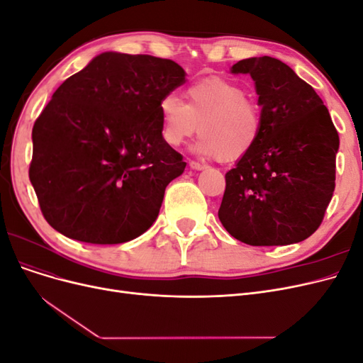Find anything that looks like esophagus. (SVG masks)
I'll return each instance as SVG.
<instances>
[{
	"instance_id": "esophagus-1",
	"label": "esophagus",
	"mask_w": 363,
	"mask_h": 363,
	"mask_svg": "<svg viewBox=\"0 0 363 363\" xmlns=\"http://www.w3.org/2000/svg\"><path fill=\"white\" fill-rule=\"evenodd\" d=\"M189 167H191V169H195V171H201V169H204V168H206V164H203V163H200V162L191 160V162H189Z\"/></svg>"
}]
</instances>
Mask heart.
<instances>
[{
  "label": "heart",
  "mask_w": 363,
  "mask_h": 363,
  "mask_svg": "<svg viewBox=\"0 0 363 363\" xmlns=\"http://www.w3.org/2000/svg\"><path fill=\"white\" fill-rule=\"evenodd\" d=\"M162 138L169 147H180L200 125L195 151L223 163L239 162L255 150L262 135L260 106L248 98L242 86L221 77L192 83L186 103L167 95L160 101Z\"/></svg>",
  "instance_id": "obj_1"
}]
</instances>
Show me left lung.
<instances>
[{
	"label": "left lung",
	"instance_id": "1",
	"mask_svg": "<svg viewBox=\"0 0 363 363\" xmlns=\"http://www.w3.org/2000/svg\"><path fill=\"white\" fill-rule=\"evenodd\" d=\"M232 72L255 80L263 128L255 150L225 174L219 221L248 245L301 242L333 196L337 130L320 95L281 60H239Z\"/></svg>",
	"mask_w": 363,
	"mask_h": 363
}]
</instances>
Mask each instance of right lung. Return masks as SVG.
Listing matches in <instances>:
<instances>
[{"mask_svg": "<svg viewBox=\"0 0 363 363\" xmlns=\"http://www.w3.org/2000/svg\"><path fill=\"white\" fill-rule=\"evenodd\" d=\"M184 75L169 59L103 52L59 86L33 125L28 169L54 230L113 245L152 225L186 168L160 123V101Z\"/></svg>", "mask_w": 363, "mask_h": 363, "instance_id": "add662e5", "label": "right lung"}]
</instances>
